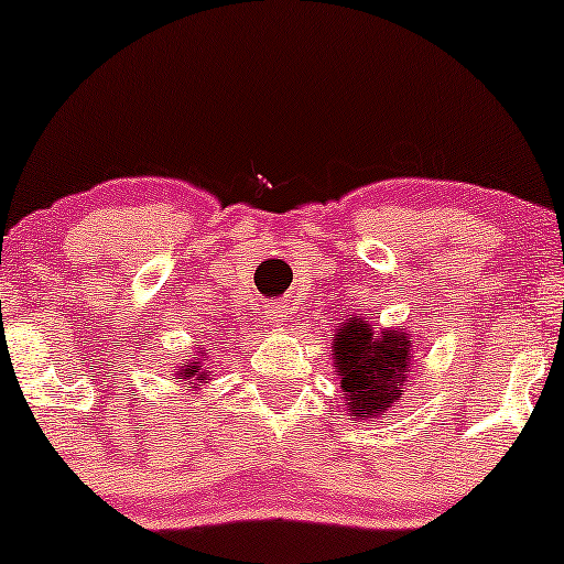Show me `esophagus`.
<instances>
[{"label":"esophagus","mask_w":564,"mask_h":564,"mask_svg":"<svg viewBox=\"0 0 564 564\" xmlns=\"http://www.w3.org/2000/svg\"><path fill=\"white\" fill-rule=\"evenodd\" d=\"M289 318V304L286 302H270L268 307H264V321L268 323H283Z\"/></svg>","instance_id":"obj_1"}]
</instances>
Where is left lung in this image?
<instances>
[{
  "label": "left lung",
  "instance_id": "1",
  "mask_svg": "<svg viewBox=\"0 0 564 564\" xmlns=\"http://www.w3.org/2000/svg\"><path fill=\"white\" fill-rule=\"evenodd\" d=\"M334 355L339 368L336 377L347 394V411L366 419L390 413L411 371V334L398 328L373 336L366 321L355 318L336 332Z\"/></svg>",
  "mask_w": 564,
  "mask_h": 564
}]
</instances>
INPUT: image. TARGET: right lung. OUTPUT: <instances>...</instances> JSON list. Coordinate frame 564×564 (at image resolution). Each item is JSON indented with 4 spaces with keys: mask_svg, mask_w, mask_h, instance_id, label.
Returning a JSON list of instances; mask_svg holds the SVG:
<instances>
[{
    "mask_svg": "<svg viewBox=\"0 0 564 564\" xmlns=\"http://www.w3.org/2000/svg\"><path fill=\"white\" fill-rule=\"evenodd\" d=\"M180 373H183V379H204V371H200V366H183L180 368Z\"/></svg>",
    "mask_w": 564,
    "mask_h": 564,
    "instance_id": "right-lung-1",
    "label": "right lung"
}]
</instances>
